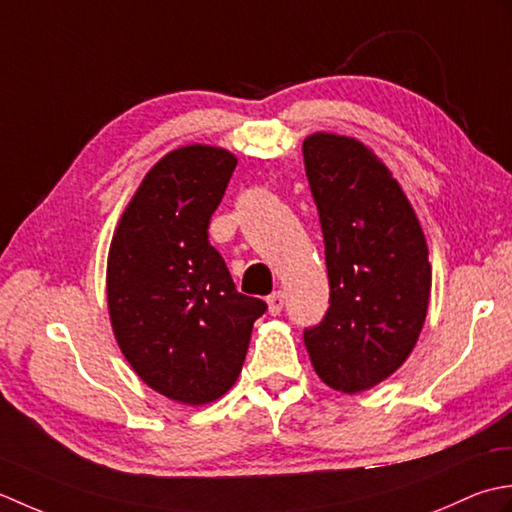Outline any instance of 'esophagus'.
<instances>
[{"label":"esophagus","mask_w":512,"mask_h":512,"mask_svg":"<svg viewBox=\"0 0 512 512\" xmlns=\"http://www.w3.org/2000/svg\"><path fill=\"white\" fill-rule=\"evenodd\" d=\"M267 307H269V314L271 316H278L280 311L285 307V294L283 291H274V294L267 296Z\"/></svg>","instance_id":"34e87169"}]
</instances>
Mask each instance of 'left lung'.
I'll use <instances>...</instances> for the list:
<instances>
[{"label":"left lung","instance_id":"8db88e82","mask_svg":"<svg viewBox=\"0 0 512 512\" xmlns=\"http://www.w3.org/2000/svg\"><path fill=\"white\" fill-rule=\"evenodd\" d=\"M329 274V309L305 329L318 378L367 391L415 349L431 298L429 245L391 170L362 141L314 132L302 143Z\"/></svg>","mask_w":512,"mask_h":512}]
</instances>
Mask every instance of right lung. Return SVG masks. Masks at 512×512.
I'll return each instance as SVG.
<instances>
[{"label": "right lung", "instance_id": "1", "mask_svg": "<svg viewBox=\"0 0 512 512\" xmlns=\"http://www.w3.org/2000/svg\"><path fill=\"white\" fill-rule=\"evenodd\" d=\"M238 159L183 145L154 163L114 229L106 291L114 338L134 373L179 404L214 402L243 369L267 305L236 291L207 227Z\"/></svg>", "mask_w": 512, "mask_h": 512}]
</instances>
